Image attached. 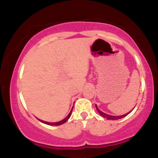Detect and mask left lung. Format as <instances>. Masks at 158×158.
<instances>
[{
  "instance_id": "1",
  "label": "left lung",
  "mask_w": 158,
  "mask_h": 158,
  "mask_svg": "<svg viewBox=\"0 0 158 158\" xmlns=\"http://www.w3.org/2000/svg\"><path fill=\"white\" fill-rule=\"evenodd\" d=\"M95 107H96V109H97V111H98V112L99 113V114H101V115L102 116L103 118H107L108 120H118V119H121V118H122L125 117V116H126L127 114H128L129 113H130L131 111L130 112L127 113V114H123V115L113 116V115H109V114H106V113L102 112V111H100V110L98 109V107H97V106H96V105H95Z\"/></svg>"
}]
</instances>
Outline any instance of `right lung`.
Listing matches in <instances>:
<instances>
[{"label": "right lung", "mask_w": 158, "mask_h": 158, "mask_svg": "<svg viewBox=\"0 0 158 158\" xmlns=\"http://www.w3.org/2000/svg\"><path fill=\"white\" fill-rule=\"evenodd\" d=\"M71 112H72V110H71V111H70L69 112V114H68V116L66 118H65L64 119H63V120H62V121H60V122H53V123H49V122H44V121H41V120H39L41 122H43V123H45V124H47V125H62V124H63V123H65V122H66V121L68 120V119L69 118V117H70V115H71Z\"/></svg>", "instance_id": "obj_1"}]
</instances>
